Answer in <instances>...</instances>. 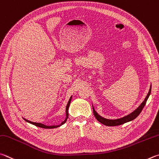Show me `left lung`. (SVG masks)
Segmentation results:
<instances>
[{
  "label": "left lung",
  "mask_w": 159,
  "mask_h": 159,
  "mask_svg": "<svg viewBox=\"0 0 159 159\" xmlns=\"http://www.w3.org/2000/svg\"><path fill=\"white\" fill-rule=\"evenodd\" d=\"M151 90H152V84L150 85V88L148 94H147V96L145 97V99H144L143 102L141 103V104L138 106V107L135 110V111H133L131 113H129L127 115H125L123 117L121 118H117V119H114V120H111V119H106L105 117H103L97 113V111H95L93 105H92V108H93V113L94 115L96 117V119L99 121V122H101L103 125H104L106 126H118V125H123V124L131 122V121L135 120L138 115H140V113L142 111V110L143 109L144 106H145L147 101H148V98L149 97L150 94H151Z\"/></svg>",
  "instance_id": "8db88e82"
}]
</instances>
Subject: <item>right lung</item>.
Wrapping results in <instances>:
<instances>
[{"instance_id": "1", "label": "right lung", "mask_w": 159, "mask_h": 159, "mask_svg": "<svg viewBox=\"0 0 159 159\" xmlns=\"http://www.w3.org/2000/svg\"><path fill=\"white\" fill-rule=\"evenodd\" d=\"M71 98H72V96H71V97L70 98V99H69V102L67 103V106H66V109H65V115H66V117H65V119L64 120V121L61 123L59 125H52V126H47L45 125H43V124L42 123H38V122H31V121H29L28 120L26 119H25V118H24L25 121H26L27 122L30 123V124H32V125H33L34 126H38V127H40V128H44V129H53V128H57V127H59V126H62V125H64V124L67 122V120L68 118V116H69V113H68V110H69V107H70V103H71Z\"/></svg>"}]
</instances>
